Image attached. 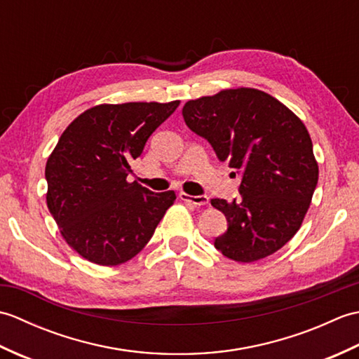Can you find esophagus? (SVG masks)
Returning a JSON list of instances; mask_svg holds the SVG:
<instances>
[{
    "mask_svg": "<svg viewBox=\"0 0 359 359\" xmlns=\"http://www.w3.org/2000/svg\"><path fill=\"white\" fill-rule=\"evenodd\" d=\"M179 197L182 201L196 205V207H203V205H208V202H210L208 196H189L187 193H180Z\"/></svg>",
    "mask_w": 359,
    "mask_h": 359,
    "instance_id": "1",
    "label": "esophagus"
}]
</instances>
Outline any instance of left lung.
<instances>
[{"instance_id": "obj_1", "label": "left lung", "mask_w": 359, "mask_h": 359, "mask_svg": "<svg viewBox=\"0 0 359 359\" xmlns=\"http://www.w3.org/2000/svg\"><path fill=\"white\" fill-rule=\"evenodd\" d=\"M182 114L241 175V197L211 201L228 220L215 247L236 262L276 253L299 230L318 184L307 128L285 104L251 88L189 100Z\"/></svg>"}]
</instances>
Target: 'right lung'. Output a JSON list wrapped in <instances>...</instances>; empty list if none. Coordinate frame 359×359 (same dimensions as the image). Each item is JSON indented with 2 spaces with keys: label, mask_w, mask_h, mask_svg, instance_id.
I'll list each match as a JSON object with an SVG mask.
<instances>
[{
  "label": "right lung",
  "mask_w": 359,
  "mask_h": 359,
  "mask_svg": "<svg viewBox=\"0 0 359 359\" xmlns=\"http://www.w3.org/2000/svg\"><path fill=\"white\" fill-rule=\"evenodd\" d=\"M179 103L98 104L60 137L46 163V201L65 241L88 261H129L174 203V191L152 193L126 177L151 134Z\"/></svg>",
  "instance_id": "1"
}]
</instances>
